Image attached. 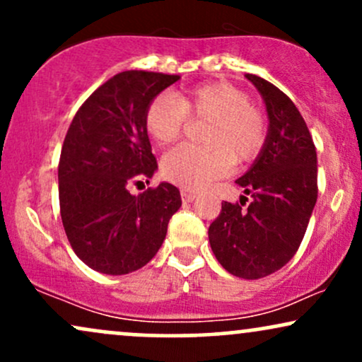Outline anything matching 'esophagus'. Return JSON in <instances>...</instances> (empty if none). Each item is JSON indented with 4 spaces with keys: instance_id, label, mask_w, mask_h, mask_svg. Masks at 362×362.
I'll return each mask as SVG.
<instances>
[{
    "instance_id": "1",
    "label": "esophagus",
    "mask_w": 362,
    "mask_h": 362,
    "mask_svg": "<svg viewBox=\"0 0 362 362\" xmlns=\"http://www.w3.org/2000/svg\"><path fill=\"white\" fill-rule=\"evenodd\" d=\"M195 197H197V195H195L194 192H189V190H182V201H184V202H194Z\"/></svg>"
}]
</instances>
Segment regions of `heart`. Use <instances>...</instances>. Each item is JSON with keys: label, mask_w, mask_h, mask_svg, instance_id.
Here are the masks:
<instances>
[{"label": "heart", "mask_w": 362, "mask_h": 362, "mask_svg": "<svg viewBox=\"0 0 362 362\" xmlns=\"http://www.w3.org/2000/svg\"><path fill=\"white\" fill-rule=\"evenodd\" d=\"M187 115L209 122L202 134L206 146H178L161 160L163 177L182 189H206L228 175L235 161L255 160L267 139L262 112L243 90L230 83H206L177 95H156L144 115L148 134L155 143L168 146L184 132Z\"/></svg>", "instance_id": "obj_1"}]
</instances>
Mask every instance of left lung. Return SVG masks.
<instances>
[{
    "label": "left lung",
    "instance_id": "1",
    "mask_svg": "<svg viewBox=\"0 0 362 362\" xmlns=\"http://www.w3.org/2000/svg\"><path fill=\"white\" fill-rule=\"evenodd\" d=\"M267 112V139L236 180L252 201L247 209L223 202L209 243L219 264L242 279H260L293 259L317 204V149L305 119L272 83L245 74ZM243 197V195H242Z\"/></svg>",
    "mask_w": 362,
    "mask_h": 362
}]
</instances>
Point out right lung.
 Masks as SVG:
<instances>
[{"label":"right lung","mask_w":362,"mask_h":362,"mask_svg":"<svg viewBox=\"0 0 362 362\" xmlns=\"http://www.w3.org/2000/svg\"><path fill=\"white\" fill-rule=\"evenodd\" d=\"M178 80L148 71L115 74L90 95L68 129L57 170L62 226L93 271L122 276L146 265L182 206L168 182L129 192L158 170L144 124L149 102Z\"/></svg>","instance_id":"1"}]
</instances>
